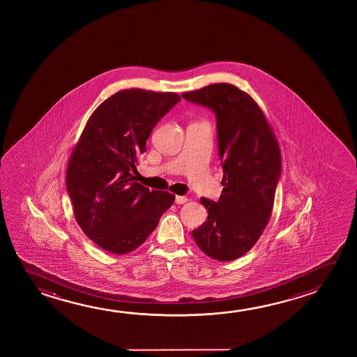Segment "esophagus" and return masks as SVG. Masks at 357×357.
Listing matches in <instances>:
<instances>
[{"mask_svg":"<svg viewBox=\"0 0 357 357\" xmlns=\"http://www.w3.org/2000/svg\"><path fill=\"white\" fill-rule=\"evenodd\" d=\"M188 202L187 197H181V195H176V204H185Z\"/></svg>","mask_w":357,"mask_h":357,"instance_id":"obj_1","label":"esophagus"}]
</instances>
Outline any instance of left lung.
Segmentation results:
<instances>
[{"mask_svg":"<svg viewBox=\"0 0 357 357\" xmlns=\"http://www.w3.org/2000/svg\"><path fill=\"white\" fill-rule=\"evenodd\" d=\"M216 116L222 192L202 198L208 220L193 230L197 245L219 261H233L255 245L269 222L281 174L279 143L261 108L229 83L181 94Z\"/></svg>","mask_w":357,"mask_h":357,"instance_id":"obj_1","label":"left lung"}]
</instances>
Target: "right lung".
Wrapping results in <instances>:
<instances>
[{"label": "right lung", "instance_id": "add662e5", "mask_svg": "<svg viewBox=\"0 0 357 357\" xmlns=\"http://www.w3.org/2000/svg\"><path fill=\"white\" fill-rule=\"evenodd\" d=\"M181 100L174 92L123 89L102 102L70 154L66 184L83 233L105 252L142 245L176 195L135 181V163L155 124Z\"/></svg>", "mask_w": 357, "mask_h": 357}]
</instances>
